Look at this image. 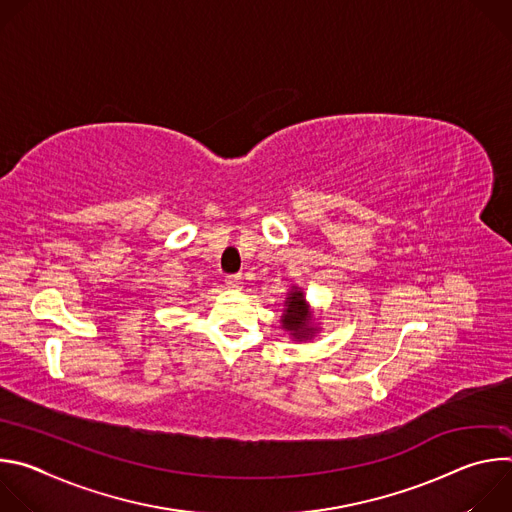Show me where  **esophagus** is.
Segmentation results:
<instances>
[{
  "instance_id": "1",
  "label": "esophagus",
  "mask_w": 512,
  "mask_h": 512,
  "mask_svg": "<svg viewBox=\"0 0 512 512\" xmlns=\"http://www.w3.org/2000/svg\"><path fill=\"white\" fill-rule=\"evenodd\" d=\"M225 281H227V285H229L231 289H241V287H243L241 275H227V277H225Z\"/></svg>"
}]
</instances>
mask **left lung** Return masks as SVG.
Wrapping results in <instances>:
<instances>
[{"instance_id":"left-lung-1","label":"left lung","mask_w":512,"mask_h":512,"mask_svg":"<svg viewBox=\"0 0 512 512\" xmlns=\"http://www.w3.org/2000/svg\"><path fill=\"white\" fill-rule=\"evenodd\" d=\"M279 322L281 330L287 332V336L296 342H308L320 332V328L314 322V310L306 300V294L300 285L291 283V287L287 289L283 314Z\"/></svg>"}]
</instances>
